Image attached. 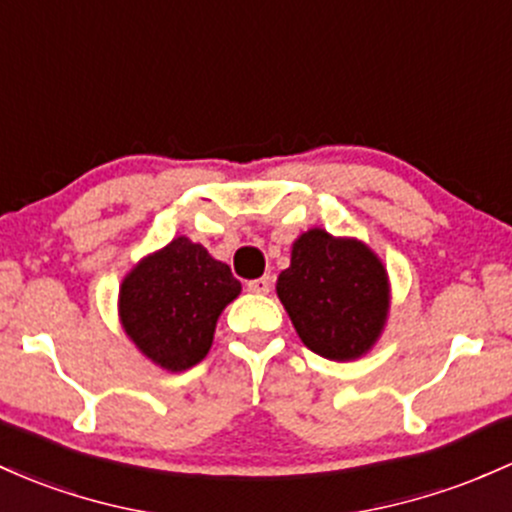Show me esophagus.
<instances>
[{"mask_svg":"<svg viewBox=\"0 0 512 512\" xmlns=\"http://www.w3.org/2000/svg\"><path fill=\"white\" fill-rule=\"evenodd\" d=\"M269 289H272V277H260L247 282V291H252V294H269Z\"/></svg>","mask_w":512,"mask_h":512,"instance_id":"34e87169","label":"esophagus"}]
</instances>
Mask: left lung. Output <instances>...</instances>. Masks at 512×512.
I'll return each instance as SVG.
<instances>
[{
    "mask_svg": "<svg viewBox=\"0 0 512 512\" xmlns=\"http://www.w3.org/2000/svg\"><path fill=\"white\" fill-rule=\"evenodd\" d=\"M277 296L303 345L335 362L367 355L389 316V274L357 238L311 228L291 247Z\"/></svg>",
    "mask_w": 512,
    "mask_h": 512,
    "instance_id": "left-lung-1",
    "label": "left lung"
}]
</instances>
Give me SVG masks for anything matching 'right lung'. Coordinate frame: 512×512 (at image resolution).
Here are the masks:
<instances>
[{
    "mask_svg": "<svg viewBox=\"0 0 512 512\" xmlns=\"http://www.w3.org/2000/svg\"><path fill=\"white\" fill-rule=\"evenodd\" d=\"M238 294L240 282L226 262L179 235L123 277L119 318L150 362L184 372L209 355L216 320Z\"/></svg>",
    "mask_w": 512,
    "mask_h": 512,
    "instance_id": "1",
    "label": "right lung"
}]
</instances>
